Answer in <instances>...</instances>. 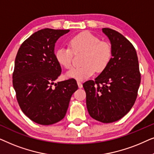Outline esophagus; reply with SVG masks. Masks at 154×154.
<instances>
[{
	"mask_svg": "<svg viewBox=\"0 0 154 154\" xmlns=\"http://www.w3.org/2000/svg\"><path fill=\"white\" fill-rule=\"evenodd\" d=\"M77 84H78V86H79V88H83V84H82L81 82L77 81Z\"/></svg>",
	"mask_w": 154,
	"mask_h": 154,
	"instance_id": "1",
	"label": "esophagus"
}]
</instances>
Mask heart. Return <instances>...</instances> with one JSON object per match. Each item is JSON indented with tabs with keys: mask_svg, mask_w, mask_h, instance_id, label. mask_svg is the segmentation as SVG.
Instances as JSON below:
<instances>
[{
	"mask_svg": "<svg viewBox=\"0 0 154 154\" xmlns=\"http://www.w3.org/2000/svg\"><path fill=\"white\" fill-rule=\"evenodd\" d=\"M69 48L60 47L55 51L54 56L61 66L69 69L72 65L73 52H84L81 67L72 68L66 73L67 77L83 81L92 76L97 70L104 71L108 66L113 56L111 45L108 42L100 41V38L83 31L71 38Z\"/></svg>",
	"mask_w": 154,
	"mask_h": 154,
	"instance_id": "obj_1",
	"label": "heart"
}]
</instances>
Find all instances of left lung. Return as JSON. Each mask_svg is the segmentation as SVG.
Masks as SVG:
<instances>
[{"instance_id": "1", "label": "left lung", "mask_w": 154, "mask_h": 154, "mask_svg": "<svg viewBox=\"0 0 154 154\" xmlns=\"http://www.w3.org/2000/svg\"><path fill=\"white\" fill-rule=\"evenodd\" d=\"M113 56L108 66L96 78L83 84L86 105L92 119L104 123L122 119L132 109L141 82L139 62L134 46L121 33L104 28Z\"/></svg>"}]
</instances>
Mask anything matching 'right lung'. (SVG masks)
Segmentation results:
<instances>
[{"label": "right lung", "instance_id": "add662e5", "mask_svg": "<svg viewBox=\"0 0 154 154\" xmlns=\"http://www.w3.org/2000/svg\"><path fill=\"white\" fill-rule=\"evenodd\" d=\"M69 31H38L21 45L17 54L12 75L17 100L23 113L38 124L52 125L64 119L71 96L78 89L73 79L54 83L62 72L54 46Z\"/></svg>", "mask_w": 154, "mask_h": 154}]
</instances>
